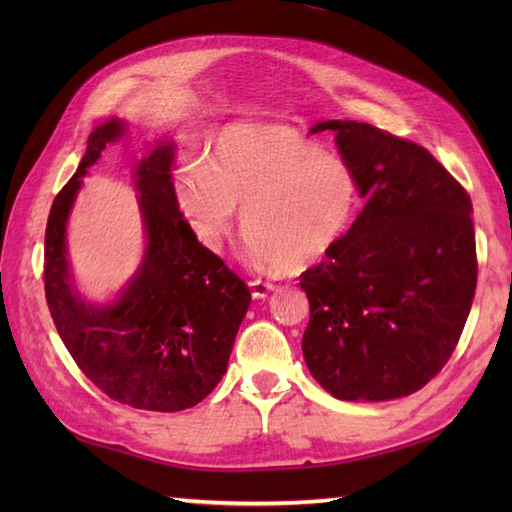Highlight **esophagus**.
I'll return each mask as SVG.
<instances>
[{
	"label": "esophagus",
	"mask_w": 512,
	"mask_h": 512,
	"mask_svg": "<svg viewBox=\"0 0 512 512\" xmlns=\"http://www.w3.org/2000/svg\"><path fill=\"white\" fill-rule=\"evenodd\" d=\"M248 288H250V295H253L255 299H264V297H268V292H273L277 286L270 284V281L253 279V281H250V284H248Z\"/></svg>",
	"instance_id": "esophagus-1"
}]
</instances>
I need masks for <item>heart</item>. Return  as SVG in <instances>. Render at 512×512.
Here are the masks:
<instances>
[{"instance_id": "obj_1", "label": "heart", "mask_w": 512, "mask_h": 512, "mask_svg": "<svg viewBox=\"0 0 512 512\" xmlns=\"http://www.w3.org/2000/svg\"><path fill=\"white\" fill-rule=\"evenodd\" d=\"M176 202L198 242L222 250L242 213L244 253L257 268H308L350 231L361 178L345 156L284 125H233L213 158L187 162Z\"/></svg>"}]
</instances>
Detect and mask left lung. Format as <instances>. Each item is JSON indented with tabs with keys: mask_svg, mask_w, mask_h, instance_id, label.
Wrapping results in <instances>:
<instances>
[{
	"mask_svg": "<svg viewBox=\"0 0 512 512\" xmlns=\"http://www.w3.org/2000/svg\"><path fill=\"white\" fill-rule=\"evenodd\" d=\"M361 178V213L301 275V350L339 400L383 402L424 387L460 341L477 284L473 204L427 149L356 121H323Z\"/></svg>",
	"mask_w": 512,
	"mask_h": 512,
	"instance_id": "obj_1",
	"label": "left lung"
}]
</instances>
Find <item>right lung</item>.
I'll use <instances>...</instances> for the list:
<instances>
[{
	"mask_svg": "<svg viewBox=\"0 0 512 512\" xmlns=\"http://www.w3.org/2000/svg\"><path fill=\"white\" fill-rule=\"evenodd\" d=\"M129 129L123 118L94 127L88 151L54 198L46 226V299L61 341L107 396L147 411L198 405L226 374L250 292L184 220L173 187V138L134 156L132 180L145 248L134 275L107 301L76 286L68 222L83 178Z\"/></svg>",
	"mask_w": 512,
	"mask_h": 512,
	"instance_id": "obj_1",
	"label": "right lung"
}]
</instances>
